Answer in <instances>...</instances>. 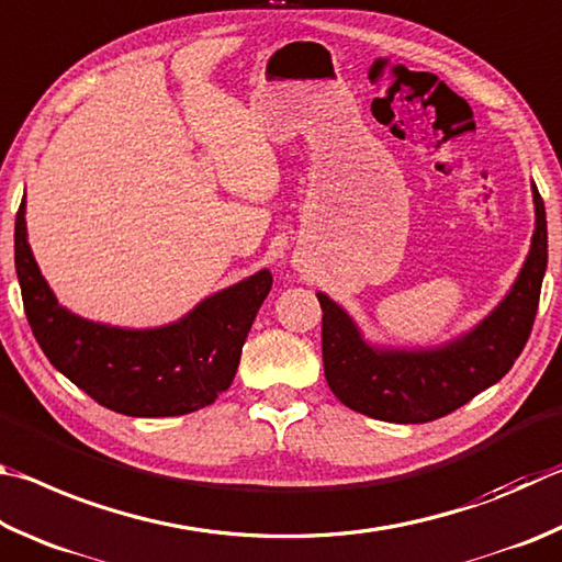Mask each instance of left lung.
Here are the masks:
<instances>
[{
  "instance_id": "1",
  "label": "left lung",
  "mask_w": 562,
  "mask_h": 562,
  "mask_svg": "<svg viewBox=\"0 0 562 562\" xmlns=\"http://www.w3.org/2000/svg\"><path fill=\"white\" fill-rule=\"evenodd\" d=\"M536 229L514 286L474 328L435 348L372 346L350 313L316 293L323 308V370L342 405L382 422L419 425L449 415L514 368L533 328L548 266L546 206L530 184Z\"/></svg>"
}]
</instances>
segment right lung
<instances>
[{
    "mask_svg": "<svg viewBox=\"0 0 562 562\" xmlns=\"http://www.w3.org/2000/svg\"><path fill=\"white\" fill-rule=\"evenodd\" d=\"M26 200L14 222V263L26 321L52 366L98 405L127 417H177L202 409L232 385L244 340L269 296V269L206 296L180 321L117 328L58 303L29 246Z\"/></svg>",
    "mask_w": 562,
    "mask_h": 562,
    "instance_id": "right-lung-1",
    "label": "right lung"
}]
</instances>
